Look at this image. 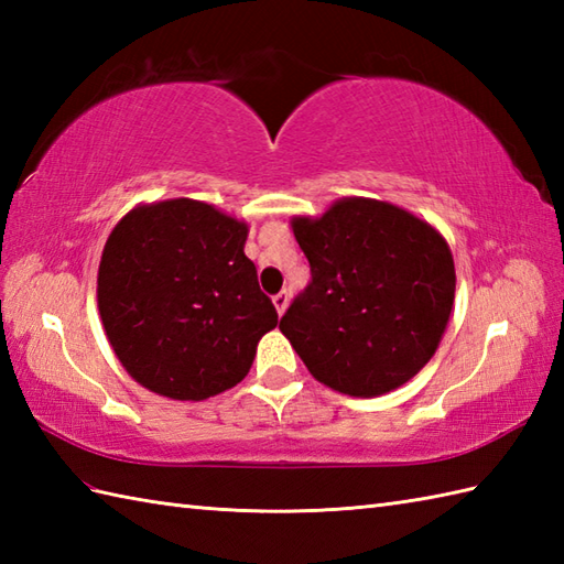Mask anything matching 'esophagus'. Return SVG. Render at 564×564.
<instances>
[{
    "instance_id": "obj_1",
    "label": "esophagus",
    "mask_w": 564,
    "mask_h": 564,
    "mask_svg": "<svg viewBox=\"0 0 564 564\" xmlns=\"http://www.w3.org/2000/svg\"><path fill=\"white\" fill-rule=\"evenodd\" d=\"M273 305H275V310H279V315H283L285 307H289V293H285V291L275 293L273 295Z\"/></svg>"
}]
</instances>
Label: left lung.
<instances>
[{
  "label": "left lung",
  "mask_w": 564,
  "mask_h": 564,
  "mask_svg": "<svg viewBox=\"0 0 564 564\" xmlns=\"http://www.w3.org/2000/svg\"><path fill=\"white\" fill-rule=\"evenodd\" d=\"M293 235L313 279L279 329L319 382L354 398L404 386L438 349L455 269L434 227L392 203L344 198Z\"/></svg>",
  "instance_id": "8db88e82"
}]
</instances>
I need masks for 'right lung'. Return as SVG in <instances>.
<instances>
[{"label":"right lung","instance_id":"1","mask_svg":"<svg viewBox=\"0 0 564 564\" xmlns=\"http://www.w3.org/2000/svg\"><path fill=\"white\" fill-rule=\"evenodd\" d=\"M247 232L191 198L138 206L113 227L99 263V313L142 388L206 400L249 373L279 315L245 254Z\"/></svg>","mask_w":564,"mask_h":564}]
</instances>
